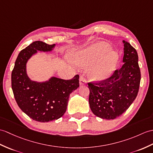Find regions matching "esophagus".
Wrapping results in <instances>:
<instances>
[{
  "mask_svg": "<svg viewBox=\"0 0 153 153\" xmlns=\"http://www.w3.org/2000/svg\"><path fill=\"white\" fill-rule=\"evenodd\" d=\"M86 84H87L86 79H85L83 76H81L79 78V85L80 86H83V85H85Z\"/></svg>",
  "mask_w": 153,
  "mask_h": 153,
  "instance_id": "34e87169",
  "label": "esophagus"
}]
</instances>
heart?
<instances>
[{
	"mask_svg": "<svg viewBox=\"0 0 153 153\" xmlns=\"http://www.w3.org/2000/svg\"><path fill=\"white\" fill-rule=\"evenodd\" d=\"M111 47L104 42H98L74 55V59L85 66H93L90 71V77L96 81L107 79L114 71L118 55L109 51Z\"/></svg>",
	"mask_w": 153,
	"mask_h": 153,
	"instance_id": "1",
	"label": "heart"
}]
</instances>
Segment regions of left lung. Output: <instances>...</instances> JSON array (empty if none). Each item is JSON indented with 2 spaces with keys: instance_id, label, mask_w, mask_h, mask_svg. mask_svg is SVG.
<instances>
[{
  "instance_id": "1",
  "label": "left lung",
  "mask_w": 153,
  "mask_h": 153,
  "mask_svg": "<svg viewBox=\"0 0 153 153\" xmlns=\"http://www.w3.org/2000/svg\"><path fill=\"white\" fill-rule=\"evenodd\" d=\"M124 44L123 65L108 79L98 83H88V102L94 114L103 119H115L125 112L139 91L141 72L138 55L130 43Z\"/></svg>"
}]
</instances>
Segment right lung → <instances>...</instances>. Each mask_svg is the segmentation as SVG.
Instances as JSON below:
<instances>
[{
    "label": "right lung",
    "instance_id": "1",
    "mask_svg": "<svg viewBox=\"0 0 153 153\" xmlns=\"http://www.w3.org/2000/svg\"><path fill=\"white\" fill-rule=\"evenodd\" d=\"M55 44L32 43L19 53L12 72V88L17 105L36 121L45 123L60 118L66 112L70 94L79 87V75L70 80L51 77L45 81L32 80L27 64L38 51L50 52Z\"/></svg>",
    "mask_w": 153,
    "mask_h": 153
}]
</instances>
